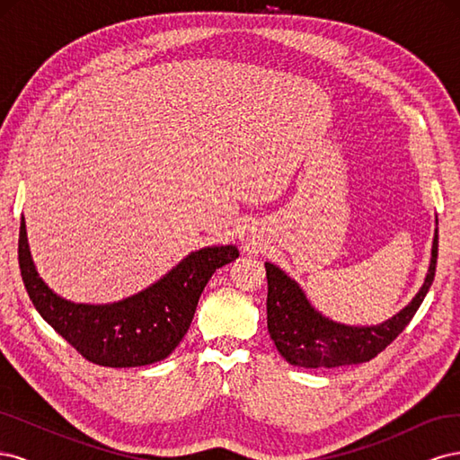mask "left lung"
<instances>
[{
	"mask_svg": "<svg viewBox=\"0 0 460 460\" xmlns=\"http://www.w3.org/2000/svg\"><path fill=\"white\" fill-rule=\"evenodd\" d=\"M438 262V232L431 247L426 282L411 305L378 326L357 328L336 324L318 314L299 286L274 264L267 262V324L278 351L291 365L305 368H336L368 363L380 355L411 323L434 282Z\"/></svg>",
	"mask_w": 460,
	"mask_h": 460,
	"instance_id": "1",
	"label": "left lung"
}]
</instances>
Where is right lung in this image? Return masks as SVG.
<instances>
[{
    "mask_svg": "<svg viewBox=\"0 0 460 460\" xmlns=\"http://www.w3.org/2000/svg\"><path fill=\"white\" fill-rule=\"evenodd\" d=\"M234 259V245L205 247L142 294L113 305H76L40 280L24 218L19 232L21 276L38 313L90 363L113 368L144 367L169 357L188 332L208 278Z\"/></svg>",
    "mask_w": 460,
    "mask_h": 460,
    "instance_id": "1",
    "label": "right lung"
}]
</instances>
